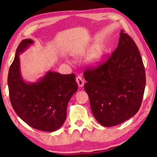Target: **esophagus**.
<instances>
[{
    "instance_id": "esophagus-1",
    "label": "esophagus",
    "mask_w": 157,
    "mask_h": 157,
    "mask_svg": "<svg viewBox=\"0 0 157 157\" xmlns=\"http://www.w3.org/2000/svg\"><path fill=\"white\" fill-rule=\"evenodd\" d=\"M76 82H77V83H78L79 87L83 86L84 85V81H83L82 77L78 76L76 77Z\"/></svg>"
}]
</instances>
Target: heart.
<instances>
[{
  "instance_id": "b5f03b06",
  "label": "heart",
  "mask_w": 157,
  "mask_h": 157,
  "mask_svg": "<svg viewBox=\"0 0 157 157\" xmlns=\"http://www.w3.org/2000/svg\"><path fill=\"white\" fill-rule=\"evenodd\" d=\"M103 56V51L101 48L96 49L95 51H93L91 55L90 56V61L94 65H96L99 63L101 59Z\"/></svg>"
}]
</instances>
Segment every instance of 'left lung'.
Here are the masks:
<instances>
[{
	"mask_svg": "<svg viewBox=\"0 0 157 157\" xmlns=\"http://www.w3.org/2000/svg\"><path fill=\"white\" fill-rule=\"evenodd\" d=\"M83 76L92 113L102 126L118 125L138 112L146 85L144 66L138 47L123 30L111 56L86 68Z\"/></svg>",
	"mask_w": 157,
	"mask_h": 157,
	"instance_id": "left-lung-1",
	"label": "left lung"
}]
</instances>
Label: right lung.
Returning a JSON list of instances; mask_svg holds the SVG:
<instances>
[{
  "label": "right lung",
  "instance_id": "obj_1",
  "mask_svg": "<svg viewBox=\"0 0 157 157\" xmlns=\"http://www.w3.org/2000/svg\"><path fill=\"white\" fill-rule=\"evenodd\" d=\"M33 41L24 39L16 49L8 76L13 109L28 125L43 132H55L66 118L68 103L78 90L74 74L48 71L38 82L27 83L20 74L19 53Z\"/></svg>",
  "mask_w": 157,
  "mask_h": 157
}]
</instances>
